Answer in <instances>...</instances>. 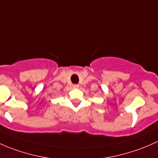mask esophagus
<instances>
[{"mask_svg":"<svg viewBox=\"0 0 158 158\" xmlns=\"http://www.w3.org/2000/svg\"><path fill=\"white\" fill-rule=\"evenodd\" d=\"M73 86V88H75V89H78L79 87V85L78 84H74Z\"/></svg>","mask_w":158,"mask_h":158,"instance_id":"34e87169","label":"esophagus"}]
</instances>
